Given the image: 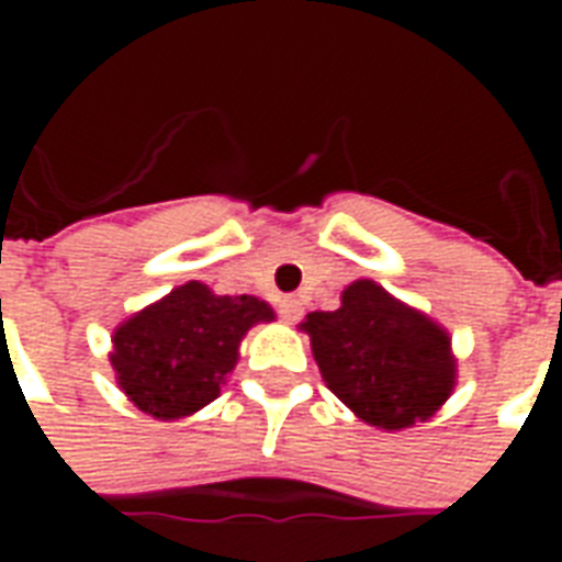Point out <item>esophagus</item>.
I'll return each instance as SVG.
<instances>
[{"mask_svg": "<svg viewBox=\"0 0 562 562\" xmlns=\"http://www.w3.org/2000/svg\"><path fill=\"white\" fill-rule=\"evenodd\" d=\"M280 316L285 318V322H297V318L304 316V304H301L297 297H292V294H289V297H282L280 301Z\"/></svg>", "mask_w": 562, "mask_h": 562, "instance_id": "esophagus-1", "label": "esophagus"}]
</instances>
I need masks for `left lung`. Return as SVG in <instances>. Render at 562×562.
Returning a JSON list of instances; mask_svg holds the SVG:
<instances>
[{
    "mask_svg": "<svg viewBox=\"0 0 562 562\" xmlns=\"http://www.w3.org/2000/svg\"><path fill=\"white\" fill-rule=\"evenodd\" d=\"M328 389L361 422L401 430L427 422L458 379L451 337L373 280L352 282L334 313L301 322Z\"/></svg>",
    "mask_w": 562,
    "mask_h": 562,
    "instance_id": "1",
    "label": "left lung"
}]
</instances>
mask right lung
<instances>
[{"label":"right lung","mask_w":562,"mask_h":562,"mask_svg":"<svg viewBox=\"0 0 562 562\" xmlns=\"http://www.w3.org/2000/svg\"><path fill=\"white\" fill-rule=\"evenodd\" d=\"M273 310L252 294H213L186 282L114 330L116 385L140 413L173 422L220 397L237 364V346Z\"/></svg>","instance_id":"1"}]
</instances>
